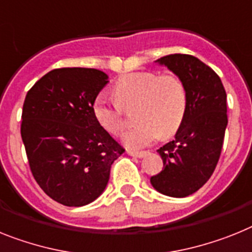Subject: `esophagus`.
<instances>
[{
  "label": "esophagus",
  "mask_w": 252,
  "mask_h": 252,
  "mask_svg": "<svg viewBox=\"0 0 252 252\" xmlns=\"http://www.w3.org/2000/svg\"><path fill=\"white\" fill-rule=\"evenodd\" d=\"M146 154L147 152L145 151H130V150H128V155L133 156V158H143V156H146Z\"/></svg>",
  "instance_id": "obj_1"
}]
</instances>
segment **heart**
Returning <instances> with one entry per match:
<instances>
[{
	"label": "heart",
	"instance_id": "obj_1",
	"mask_svg": "<svg viewBox=\"0 0 252 252\" xmlns=\"http://www.w3.org/2000/svg\"><path fill=\"white\" fill-rule=\"evenodd\" d=\"M115 102L98 97L94 103V118L113 136L126 130V113L136 109L138 126L126 136L130 149H142L158 136L170 137L178 132L187 111V88L175 74L134 71L116 80L113 87Z\"/></svg>",
	"mask_w": 252,
	"mask_h": 252
}]
</instances>
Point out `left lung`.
<instances>
[{
  "instance_id": "obj_1",
  "label": "left lung",
  "mask_w": 252,
  "mask_h": 252,
  "mask_svg": "<svg viewBox=\"0 0 252 252\" xmlns=\"http://www.w3.org/2000/svg\"><path fill=\"white\" fill-rule=\"evenodd\" d=\"M187 88V111L175 138L158 150L164 168L151 177L152 187L170 197L200 189L214 173L228 124L227 94L210 66L191 55L158 59Z\"/></svg>"
}]
</instances>
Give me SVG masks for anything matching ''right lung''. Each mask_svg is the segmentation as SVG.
<instances>
[{
	"instance_id": "right-lung-1",
	"label": "right lung",
	"mask_w": 252,
	"mask_h": 252,
	"mask_svg": "<svg viewBox=\"0 0 252 252\" xmlns=\"http://www.w3.org/2000/svg\"><path fill=\"white\" fill-rule=\"evenodd\" d=\"M107 82L97 69L61 67L25 96L20 132L29 168L44 193L65 206L94 201L126 151L94 118V100Z\"/></svg>"
}]
</instances>
